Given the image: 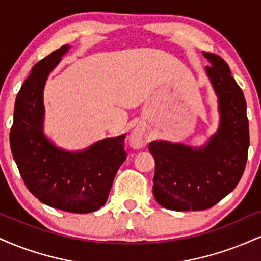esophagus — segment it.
Returning <instances> with one entry per match:
<instances>
[{
    "label": "esophagus",
    "mask_w": 261,
    "mask_h": 261,
    "mask_svg": "<svg viewBox=\"0 0 261 261\" xmlns=\"http://www.w3.org/2000/svg\"><path fill=\"white\" fill-rule=\"evenodd\" d=\"M131 142L135 146H143L147 142V135L141 128H136L133 133V136H131Z\"/></svg>",
    "instance_id": "34e87169"
}]
</instances>
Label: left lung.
Listing matches in <instances>:
<instances>
[{
  "mask_svg": "<svg viewBox=\"0 0 261 261\" xmlns=\"http://www.w3.org/2000/svg\"><path fill=\"white\" fill-rule=\"evenodd\" d=\"M206 67L220 100L221 124L205 147L153 141L148 145L155 161L153 194L163 207L201 211L220 202L243 175L249 147L247 103L227 62L203 53Z\"/></svg>",
  "mask_w": 261,
  "mask_h": 261,
  "instance_id": "8db88e82",
  "label": "left lung"
}]
</instances>
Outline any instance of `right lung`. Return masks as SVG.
Here are the masks:
<instances>
[{
    "label": "right lung",
    "instance_id": "1",
    "mask_svg": "<svg viewBox=\"0 0 261 261\" xmlns=\"http://www.w3.org/2000/svg\"><path fill=\"white\" fill-rule=\"evenodd\" d=\"M70 49L62 45L37 62L18 92L10 142L28 190L62 211L88 214L107 202L114 176L126 160L125 135L101 140L83 152L62 151L43 135V89L50 71Z\"/></svg>",
    "mask_w": 261,
    "mask_h": 261
}]
</instances>
